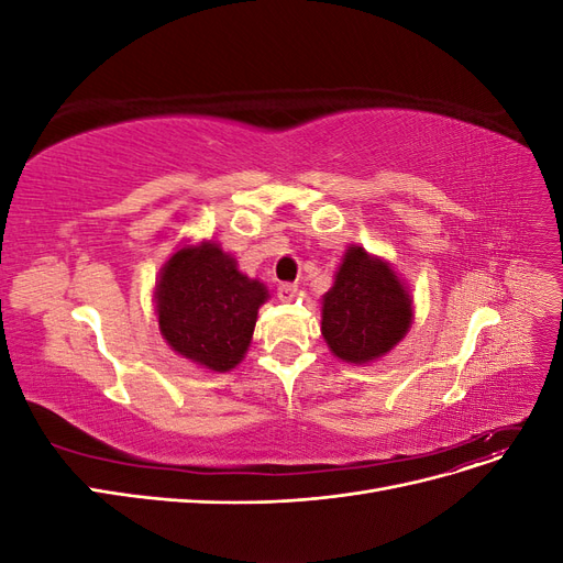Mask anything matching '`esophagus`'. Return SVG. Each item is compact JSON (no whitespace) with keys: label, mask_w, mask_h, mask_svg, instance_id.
<instances>
[{"label":"esophagus","mask_w":563,"mask_h":563,"mask_svg":"<svg viewBox=\"0 0 563 563\" xmlns=\"http://www.w3.org/2000/svg\"><path fill=\"white\" fill-rule=\"evenodd\" d=\"M296 291H298V286L296 284H279V298L282 300H291L294 296H296Z\"/></svg>","instance_id":"obj_1"}]
</instances>
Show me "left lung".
<instances>
[{"label":"left lung","mask_w":563,"mask_h":563,"mask_svg":"<svg viewBox=\"0 0 563 563\" xmlns=\"http://www.w3.org/2000/svg\"><path fill=\"white\" fill-rule=\"evenodd\" d=\"M413 323V296L391 263L360 244L345 249L333 286L321 296V335L347 364L378 362Z\"/></svg>","instance_id":"left-lung-1"}]
</instances>
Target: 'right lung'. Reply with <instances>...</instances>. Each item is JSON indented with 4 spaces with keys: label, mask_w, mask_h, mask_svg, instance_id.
Here are the masks:
<instances>
[{
    "label": "right lung",
    "mask_w": 563,
    "mask_h": 563,
    "mask_svg": "<svg viewBox=\"0 0 563 563\" xmlns=\"http://www.w3.org/2000/svg\"><path fill=\"white\" fill-rule=\"evenodd\" d=\"M152 300L168 347L199 368L225 373L242 364L269 291L220 244L203 240L172 253Z\"/></svg>",
    "instance_id": "add662e5"
}]
</instances>
